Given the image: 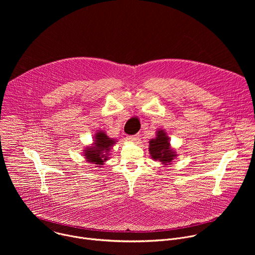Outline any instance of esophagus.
Here are the masks:
<instances>
[{
    "label": "esophagus",
    "mask_w": 255,
    "mask_h": 255,
    "mask_svg": "<svg viewBox=\"0 0 255 255\" xmlns=\"http://www.w3.org/2000/svg\"><path fill=\"white\" fill-rule=\"evenodd\" d=\"M128 141L130 142H136L138 140V135H132V136H128L127 137Z\"/></svg>",
    "instance_id": "1"
}]
</instances>
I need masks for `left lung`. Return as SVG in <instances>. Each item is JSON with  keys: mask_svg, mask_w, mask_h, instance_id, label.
Returning <instances> with one entry per match:
<instances>
[{"mask_svg": "<svg viewBox=\"0 0 255 255\" xmlns=\"http://www.w3.org/2000/svg\"><path fill=\"white\" fill-rule=\"evenodd\" d=\"M149 153L155 161H160L164 165L171 164L176 157V152L171 148L169 138L163 129L156 131V136L149 141Z\"/></svg>", "mask_w": 255, "mask_h": 255, "instance_id": "8db88e82", "label": "left lung"}]
</instances>
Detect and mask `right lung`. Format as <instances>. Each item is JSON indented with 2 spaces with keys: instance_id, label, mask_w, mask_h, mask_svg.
Masks as SVG:
<instances>
[{
  "instance_id": "obj_1",
  "label": "right lung",
  "mask_w": 255,
  "mask_h": 255,
  "mask_svg": "<svg viewBox=\"0 0 255 255\" xmlns=\"http://www.w3.org/2000/svg\"><path fill=\"white\" fill-rule=\"evenodd\" d=\"M116 141L103 130H99L94 136V142L83 150L86 160L97 166L103 165L109 159L111 148Z\"/></svg>"
}]
</instances>
